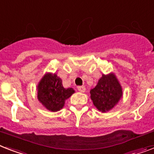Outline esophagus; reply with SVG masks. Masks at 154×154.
Instances as JSON below:
<instances>
[{"instance_id":"obj_1","label":"esophagus","mask_w":154,"mask_h":154,"mask_svg":"<svg viewBox=\"0 0 154 154\" xmlns=\"http://www.w3.org/2000/svg\"><path fill=\"white\" fill-rule=\"evenodd\" d=\"M77 89H78V91L81 92H85V86H78V87H77Z\"/></svg>"}]
</instances>
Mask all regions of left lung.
<instances>
[{
  "label": "left lung",
  "mask_w": 154,
  "mask_h": 154,
  "mask_svg": "<svg viewBox=\"0 0 154 154\" xmlns=\"http://www.w3.org/2000/svg\"><path fill=\"white\" fill-rule=\"evenodd\" d=\"M91 100L100 112H109L122 97V88L114 73L103 74L97 86L90 90Z\"/></svg>",
  "instance_id": "obj_1"
}]
</instances>
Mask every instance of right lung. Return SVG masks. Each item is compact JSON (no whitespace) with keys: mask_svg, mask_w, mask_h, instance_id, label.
<instances>
[{"mask_svg":"<svg viewBox=\"0 0 154 154\" xmlns=\"http://www.w3.org/2000/svg\"><path fill=\"white\" fill-rule=\"evenodd\" d=\"M37 98L46 109L58 112L64 107L67 99L75 92L73 88H66L57 73H46L37 85Z\"/></svg>","mask_w":154,"mask_h":154,"instance_id":"right-lung-1","label":"right lung"}]
</instances>
